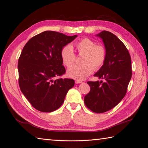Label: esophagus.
Instances as JSON below:
<instances>
[{
    "label": "esophagus",
    "instance_id": "1",
    "mask_svg": "<svg viewBox=\"0 0 148 148\" xmlns=\"http://www.w3.org/2000/svg\"><path fill=\"white\" fill-rule=\"evenodd\" d=\"M82 83V81H80V80H76L75 81V83L76 84H79V83Z\"/></svg>",
    "mask_w": 148,
    "mask_h": 148
}]
</instances>
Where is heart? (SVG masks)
<instances>
[{
    "label": "heart",
    "mask_w": 148,
    "mask_h": 148,
    "mask_svg": "<svg viewBox=\"0 0 148 148\" xmlns=\"http://www.w3.org/2000/svg\"><path fill=\"white\" fill-rule=\"evenodd\" d=\"M75 47L79 54L83 55L82 65H72L76 59L75 53L71 46L66 45L62 48L60 56L63 64L70 66L67 70V75L70 78L82 80L92 73L94 70H99L104 65L106 58V47L89 38H83L75 43Z\"/></svg>",
    "instance_id": "b5f03b06"
}]
</instances>
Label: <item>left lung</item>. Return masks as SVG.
Returning <instances> with one entry per match:
<instances>
[{
    "label": "left lung",
    "mask_w": 148,
    "mask_h": 148,
    "mask_svg": "<svg viewBox=\"0 0 148 148\" xmlns=\"http://www.w3.org/2000/svg\"><path fill=\"white\" fill-rule=\"evenodd\" d=\"M100 37L107 51L105 63L95 76L101 82H88L90 92L84 98V104L96 113H103L113 109L127 93L132 70L128 49L115 34L102 31Z\"/></svg>",
    "instance_id": "8db88e82"
}]
</instances>
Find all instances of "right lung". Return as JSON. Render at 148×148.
<instances>
[{
    "instance_id": "add662e5",
    "label": "right lung",
    "mask_w": 148,
    "mask_h": 148,
    "mask_svg": "<svg viewBox=\"0 0 148 148\" xmlns=\"http://www.w3.org/2000/svg\"><path fill=\"white\" fill-rule=\"evenodd\" d=\"M77 37L53 31L34 36L25 44L18 62V83L22 93L34 108L51 112L63 104L73 79L58 77L65 73L60 52Z\"/></svg>"
}]
</instances>
